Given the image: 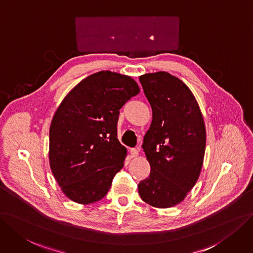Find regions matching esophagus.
Returning <instances> with one entry per match:
<instances>
[{
    "instance_id": "esophagus-1",
    "label": "esophagus",
    "mask_w": 253,
    "mask_h": 253,
    "mask_svg": "<svg viewBox=\"0 0 253 253\" xmlns=\"http://www.w3.org/2000/svg\"><path fill=\"white\" fill-rule=\"evenodd\" d=\"M130 154H131V157H137L138 156V150H137V149H131V150H130Z\"/></svg>"
}]
</instances>
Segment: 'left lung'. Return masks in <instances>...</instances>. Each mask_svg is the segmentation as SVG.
I'll return each instance as SVG.
<instances>
[{
    "label": "left lung",
    "instance_id": "8db88e82",
    "mask_svg": "<svg viewBox=\"0 0 253 253\" xmlns=\"http://www.w3.org/2000/svg\"><path fill=\"white\" fill-rule=\"evenodd\" d=\"M152 107L143 148L150 176L137 185L143 201L157 209L175 207L197 182L203 166L207 130L197 100L180 79L167 72L139 76Z\"/></svg>",
    "mask_w": 253,
    "mask_h": 253
}]
</instances>
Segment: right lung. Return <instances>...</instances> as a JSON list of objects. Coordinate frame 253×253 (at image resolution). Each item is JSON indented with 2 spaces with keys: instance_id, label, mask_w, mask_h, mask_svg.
<instances>
[{
  "instance_id": "obj_1",
  "label": "right lung",
  "mask_w": 253,
  "mask_h": 253,
  "mask_svg": "<svg viewBox=\"0 0 253 253\" xmlns=\"http://www.w3.org/2000/svg\"><path fill=\"white\" fill-rule=\"evenodd\" d=\"M138 92L130 76L101 71L80 81L56 109L49 163L55 180L72 201L90 204L109 191L127 156L117 135L119 110Z\"/></svg>"
}]
</instances>
